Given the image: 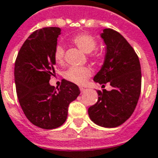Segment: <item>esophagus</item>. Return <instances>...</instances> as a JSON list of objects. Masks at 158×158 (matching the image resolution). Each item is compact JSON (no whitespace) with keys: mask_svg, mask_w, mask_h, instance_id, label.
<instances>
[{"mask_svg":"<svg viewBox=\"0 0 158 158\" xmlns=\"http://www.w3.org/2000/svg\"><path fill=\"white\" fill-rule=\"evenodd\" d=\"M80 90H81V92H84V91H86V89H85V88H83V87H80Z\"/></svg>","mask_w":158,"mask_h":158,"instance_id":"obj_1","label":"esophagus"}]
</instances>
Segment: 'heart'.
Listing matches in <instances>:
<instances>
[{"mask_svg":"<svg viewBox=\"0 0 158 158\" xmlns=\"http://www.w3.org/2000/svg\"><path fill=\"white\" fill-rule=\"evenodd\" d=\"M72 43L75 45L80 49L82 52L86 54H90L95 49L97 46L96 40L93 37L86 34V33H80L72 38ZM64 49L60 45H58L55 48L54 57L57 64L61 65L64 62ZM93 60L98 61L100 56L94 55L93 56ZM92 76V70L89 67H71L65 74V78L69 81L77 85H83L87 82L88 78Z\"/></svg>","mask_w":158,"mask_h":158,"instance_id":"obj_1","label":"heart"}]
</instances>
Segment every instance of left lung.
I'll list each match as a JSON object with an SVG mask.
<instances>
[{
    "instance_id": "obj_1",
    "label": "left lung",
    "mask_w": 158,
    "mask_h": 158,
    "mask_svg": "<svg viewBox=\"0 0 158 158\" xmlns=\"http://www.w3.org/2000/svg\"><path fill=\"white\" fill-rule=\"evenodd\" d=\"M101 38L106 45L105 58L93 81L103 86L109 82L113 89L98 91V102L88 109V114L96 125L114 128L134 112L140 98L141 71L136 53L120 33L105 28Z\"/></svg>"
}]
</instances>
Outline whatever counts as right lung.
<instances>
[{"mask_svg":"<svg viewBox=\"0 0 158 158\" xmlns=\"http://www.w3.org/2000/svg\"><path fill=\"white\" fill-rule=\"evenodd\" d=\"M60 31V27H49L33 32L15 61V83L21 108L32 124L45 130L65 123L69 104L80 94L79 87L65 79L57 90L49 84L55 74L54 53Z\"/></svg>","mask_w":158,"mask_h":158,"instance_id":"add662e5","label":"right lung"}]
</instances>
